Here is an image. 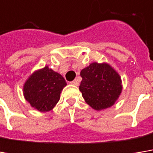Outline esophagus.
<instances>
[{"instance_id":"esophagus-1","label":"esophagus","mask_w":153,"mask_h":153,"mask_svg":"<svg viewBox=\"0 0 153 153\" xmlns=\"http://www.w3.org/2000/svg\"><path fill=\"white\" fill-rule=\"evenodd\" d=\"M71 84L74 85H79V80H78V79H74V80H73V81L71 82Z\"/></svg>"}]
</instances>
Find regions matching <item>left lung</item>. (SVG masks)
<instances>
[{"instance_id": "1", "label": "left lung", "mask_w": 153, "mask_h": 153, "mask_svg": "<svg viewBox=\"0 0 153 153\" xmlns=\"http://www.w3.org/2000/svg\"><path fill=\"white\" fill-rule=\"evenodd\" d=\"M80 76L82 80L79 89L85 102L95 110L112 106L121 94V79L106 63L90 64L81 70Z\"/></svg>"}]
</instances>
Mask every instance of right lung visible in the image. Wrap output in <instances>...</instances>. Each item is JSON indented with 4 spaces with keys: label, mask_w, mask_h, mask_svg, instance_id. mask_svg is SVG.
I'll return each instance as SVG.
<instances>
[{
    "label": "right lung",
    "mask_w": 153,
    "mask_h": 153,
    "mask_svg": "<svg viewBox=\"0 0 153 153\" xmlns=\"http://www.w3.org/2000/svg\"><path fill=\"white\" fill-rule=\"evenodd\" d=\"M67 85L59 74L45 67L34 72L26 81L23 94L31 106L40 112H48L58 103L62 89Z\"/></svg>",
    "instance_id": "obj_1"
}]
</instances>
